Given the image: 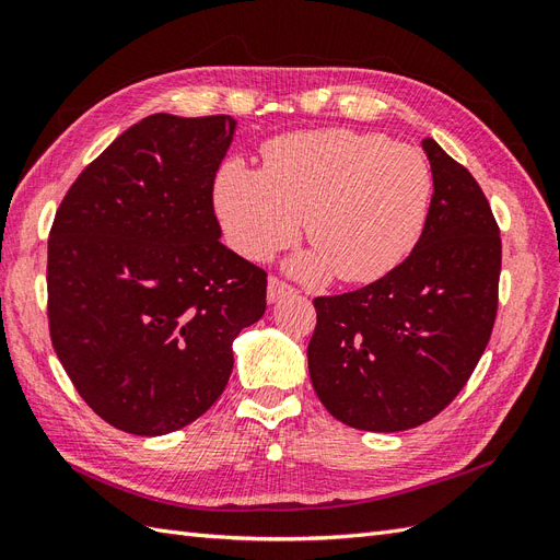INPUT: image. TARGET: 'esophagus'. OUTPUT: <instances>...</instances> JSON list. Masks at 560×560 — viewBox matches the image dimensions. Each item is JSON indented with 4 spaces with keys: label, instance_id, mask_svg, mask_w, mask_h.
<instances>
[{
    "label": "esophagus",
    "instance_id": "obj_1",
    "mask_svg": "<svg viewBox=\"0 0 560 560\" xmlns=\"http://www.w3.org/2000/svg\"><path fill=\"white\" fill-rule=\"evenodd\" d=\"M294 294H296V290H294V287L287 284V282H282L278 278H270L268 280V287H266L268 303H278V301H282L287 296H294Z\"/></svg>",
    "mask_w": 560,
    "mask_h": 560
}]
</instances>
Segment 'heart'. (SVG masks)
Masks as SVG:
<instances>
[{"instance_id": "1", "label": "heart", "mask_w": 560, "mask_h": 560, "mask_svg": "<svg viewBox=\"0 0 560 560\" xmlns=\"http://www.w3.org/2000/svg\"><path fill=\"white\" fill-rule=\"evenodd\" d=\"M264 167L226 161L214 212L229 245L249 261L290 247L306 217L315 249L290 268L306 280L331 273L364 284L409 257L428 222L432 171L416 147L348 128L280 135L261 149Z\"/></svg>"}]
</instances>
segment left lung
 I'll list each match as a JSON object with an SVG mask.
<instances>
[{"instance_id": "1", "label": "left lung", "mask_w": 560, "mask_h": 560, "mask_svg": "<svg viewBox=\"0 0 560 560\" xmlns=\"http://www.w3.org/2000/svg\"><path fill=\"white\" fill-rule=\"evenodd\" d=\"M434 194L413 252L358 292L315 299L308 371L354 430L401 432L444 411L481 360L498 313L502 243L467 167L422 140Z\"/></svg>"}]
</instances>
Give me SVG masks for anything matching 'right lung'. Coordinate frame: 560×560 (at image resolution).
Returning a JSON list of instances; mask_svg holds the SVG:
<instances>
[{
  "mask_svg": "<svg viewBox=\"0 0 560 560\" xmlns=\"http://www.w3.org/2000/svg\"><path fill=\"white\" fill-rule=\"evenodd\" d=\"M233 116L154 114L83 171L48 238V327L67 376L116 430L161 436L224 393L266 273L219 243L212 184Z\"/></svg>",
  "mask_w": 560,
  "mask_h": 560,
  "instance_id": "add662e5",
  "label": "right lung"
}]
</instances>
